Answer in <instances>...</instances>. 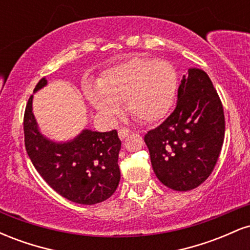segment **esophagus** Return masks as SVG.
Masks as SVG:
<instances>
[{"label": "esophagus", "mask_w": 250, "mask_h": 250, "mask_svg": "<svg viewBox=\"0 0 250 250\" xmlns=\"http://www.w3.org/2000/svg\"><path fill=\"white\" fill-rule=\"evenodd\" d=\"M131 134V130H129V129H127V128H121L119 130V137L121 140H125V139H127V137L129 136V135Z\"/></svg>", "instance_id": "obj_1"}]
</instances>
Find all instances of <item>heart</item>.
I'll return each mask as SVG.
<instances>
[{
    "mask_svg": "<svg viewBox=\"0 0 250 250\" xmlns=\"http://www.w3.org/2000/svg\"><path fill=\"white\" fill-rule=\"evenodd\" d=\"M176 90L177 71L170 62L142 57L109 68L97 85L84 87L88 101L100 114L116 116L119 102H123L128 113L142 122L162 119L173 105Z\"/></svg>",
    "mask_w": 250,
    "mask_h": 250,
    "instance_id": "b5f03b06",
    "label": "heart"
}]
</instances>
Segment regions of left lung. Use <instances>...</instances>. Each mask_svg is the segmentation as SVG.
<instances>
[{"instance_id":"8db88e82","label":"left lung","mask_w":250,"mask_h":250,"mask_svg":"<svg viewBox=\"0 0 250 250\" xmlns=\"http://www.w3.org/2000/svg\"><path fill=\"white\" fill-rule=\"evenodd\" d=\"M225 128L216 89L207 73L190 68L181 80L175 110L145 135L157 179L177 191L199 187L214 170Z\"/></svg>"}]
</instances>
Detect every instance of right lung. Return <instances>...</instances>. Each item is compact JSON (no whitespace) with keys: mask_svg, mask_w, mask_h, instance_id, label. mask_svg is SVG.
<instances>
[{"mask_svg":"<svg viewBox=\"0 0 250 250\" xmlns=\"http://www.w3.org/2000/svg\"><path fill=\"white\" fill-rule=\"evenodd\" d=\"M47 85L43 77L34 93ZM24 145L28 156L42 179L56 193L71 202L95 205L109 199L119 186L121 140L116 130H82L68 142H54L43 136L33 114V95L25 107Z\"/></svg>","mask_w":250,"mask_h":250,"instance_id":"obj_1","label":"right lung"}]
</instances>
